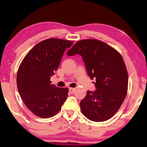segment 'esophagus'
<instances>
[{
	"label": "esophagus",
	"mask_w": 147,
	"mask_h": 147,
	"mask_svg": "<svg viewBox=\"0 0 147 147\" xmlns=\"http://www.w3.org/2000/svg\"><path fill=\"white\" fill-rule=\"evenodd\" d=\"M69 91L71 93H73L75 91V88H69Z\"/></svg>",
	"instance_id": "1"
}]
</instances>
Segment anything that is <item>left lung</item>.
I'll return each instance as SVG.
<instances>
[{"label": "left lung", "mask_w": 147, "mask_h": 147, "mask_svg": "<svg viewBox=\"0 0 147 147\" xmlns=\"http://www.w3.org/2000/svg\"><path fill=\"white\" fill-rule=\"evenodd\" d=\"M67 54H79L88 76L96 78L94 92L87 91L80 103L81 111L93 121H106L123 102L128 89V73L121 55L114 48L95 39L76 42Z\"/></svg>", "instance_id": "8db88e82"}]
</instances>
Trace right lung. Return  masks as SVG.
<instances>
[{
	"label": "right lung",
	"mask_w": 147,
	"mask_h": 147,
	"mask_svg": "<svg viewBox=\"0 0 147 147\" xmlns=\"http://www.w3.org/2000/svg\"><path fill=\"white\" fill-rule=\"evenodd\" d=\"M73 41L49 38L38 43L23 59L16 76L19 94L26 107L41 118L57 114L67 100L69 88L51 84L65 49Z\"/></svg>",
	"instance_id": "right-lung-1"
}]
</instances>
